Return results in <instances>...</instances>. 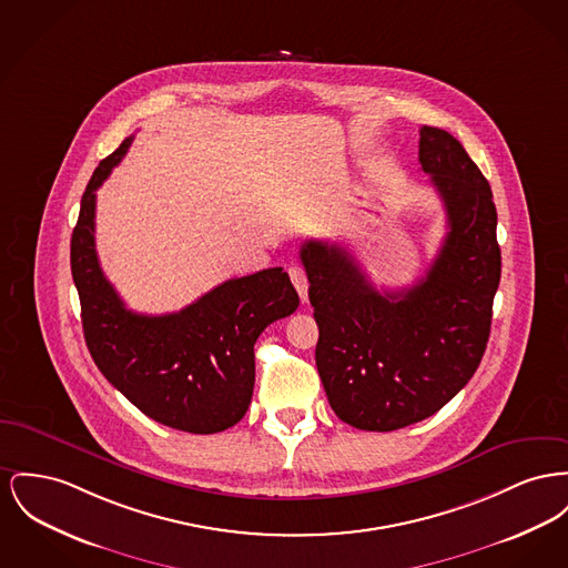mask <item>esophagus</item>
I'll return each instance as SVG.
<instances>
[{
	"label": "esophagus",
	"mask_w": 568,
	"mask_h": 568,
	"mask_svg": "<svg viewBox=\"0 0 568 568\" xmlns=\"http://www.w3.org/2000/svg\"><path fill=\"white\" fill-rule=\"evenodd\" d=\"M290 278H292V283H294L296 292L301 294V301L306 302V292H308V281H306V272H304V267H290Z\"/></svg>",
	"instance_id": "34e87169"
}]
</instances>
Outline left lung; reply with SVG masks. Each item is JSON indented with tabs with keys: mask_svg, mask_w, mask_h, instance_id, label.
<instances>
[{
	"mask_svg": "<svg viewBox=\"0 0 568 568\" xmlns=\"http://www.w3.org/2000/svg\"><path fill=\"white\" fill-rule=\"evenodd\" d=\"M418 161L448 223L418 283L377 292L347 248L320 240L301 248L324 390L334 414L365 432H395L434 416L469 382L491 331L501 272L491 186L442 129H420Z\"/></svg>",
	"mask_w": 568,
	"mask_h": 568,
	"instance_id": "8db88e82",
	"label": "left lung"
}]
</instances>
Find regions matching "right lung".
Returning <instances> with one entry per match:
<instances>
[{
    "instance_id": "1",
    "label": "right lung",
    "mask_w": 568,
    "mask_h": 568,
    "mask_svg": "<svg viewBox=\"0 0 568 568\" xmlns=\"http://www.w3.org/2000/svg\"><path fill=\"white\" fill-rule=\"evenodd\" d=\"M131 143L124 139L94 171L70 240L83 336L102 375L145 416L189 434H219L251 405L257 336L301 298L283 267H267L221 283L178 313L126 308L102 274L94 216L97 189Z\"/></svg>"
}]
</instances>
